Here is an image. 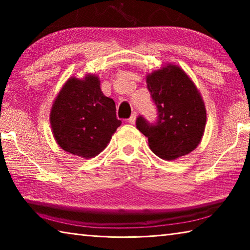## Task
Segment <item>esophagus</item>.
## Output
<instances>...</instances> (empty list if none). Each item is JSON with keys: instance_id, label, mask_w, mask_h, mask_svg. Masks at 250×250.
Wrapping results in <instances>:
<instances>
[{"instance_id": "1", "label": "esophagus", "mask_w": 250, "mask_h": 250, "mask_svg": "<svg viewBox=\"0 0 250 250\" xmlns=\"http://www.w3.org/2000/svg\"><path fill=\"white\" fill-rule=\"evenodd\" d=\"M136 116H137V114H136V112L131 113V115H130V117L128 119V123H129V124H135Z\"/></svg>"}]
</instances>
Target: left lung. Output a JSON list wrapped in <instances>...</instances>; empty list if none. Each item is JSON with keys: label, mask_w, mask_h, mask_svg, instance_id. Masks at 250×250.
<instances>
[{"label": "left lung", "mask_w": 250, "mask_h": 250, "mask_svg": "<svg viewBox=\"0 0 250 250\" xmlns=\"http://www.w3.org/2000/svg\"><path fill=\"white\" fill-rule=\"evenodd\" d=\"M147 88L157 109L150 123L143 115L136 126L148 137L150 149L164 160L188 154L199 145L206 127L200 93L183 69L168 65L147 76Z\"/></svg>", "instance_id": "obj_1"}]
</instances>
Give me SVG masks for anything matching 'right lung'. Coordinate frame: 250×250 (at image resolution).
I'll return each mask as SVG.
<instances>
[{"label":"right lung","mask_w":250,"mask_h":250,"mask_svg":"<svg viewBox=\"0 0 250 250\" xmlns=\"http://www.w3.org/2000/svg\"><path fill=\"white\" fill-rule=\"evenodd\" d=\"M115 111L114 101L103 95L98 77L70 78L52 106L54 138L65 151L86 159L96 157L122 123Z\"/></svg>","instance_id":"1"}]
</instances>
